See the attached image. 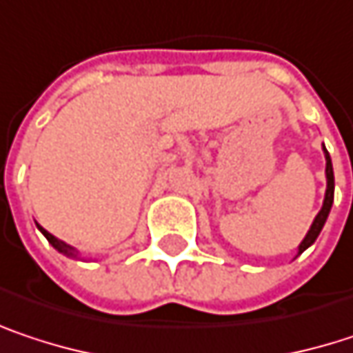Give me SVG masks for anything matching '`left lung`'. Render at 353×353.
I'll return each instance as SVG.
<instances>
[{
    "instance_id": "obj_1",
    "label": "left lung",
    "mask_w": 353,
    "mask_h": 353,
    "mask_svg": "<svg viewBox=\"0 0 353 353\" xmlns=\"http://www.w3.org/2000/svg\"><path fill=\"white\" fill-rule=\"evenodd\" d=\"M323 151H325V176H327V190H325V200H323V208L319 210V214L315 216V220H313V224H311V228H309V232H307V236L303 239V242L299 244V254L303 252L305 248H309L315 239L319 236V232H321V228H323V224H325V220H327V216H330V210H332V204H334V168H332V159H330V153H327V149L323 147Z\"/></svg>"
}]
</instances>
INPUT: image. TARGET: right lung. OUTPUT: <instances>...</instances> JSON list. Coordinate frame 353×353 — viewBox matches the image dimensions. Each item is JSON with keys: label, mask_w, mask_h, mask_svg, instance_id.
Masks as SVG:
<instances>
[{"label": "right lung", "mask_w": 353, "mask_h": 353, "mask_svg": "<svg viewBox=\"0 0 353 353\" xmlns=\"http://www.w3.org/2000/svg\"><path fill=\"white\" fill-rule=\"evenodd\" d=\"M38 228H40V232L48 239V242L56 248V250H60V252H64V254H68V256H74V248H72V246H68V244H64L62 241H58L56 236H52L48 230H44L42 226H38Z\"/></svg>", "instance_id": "obj_1"}]
</instances>
